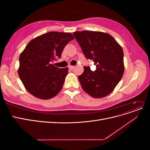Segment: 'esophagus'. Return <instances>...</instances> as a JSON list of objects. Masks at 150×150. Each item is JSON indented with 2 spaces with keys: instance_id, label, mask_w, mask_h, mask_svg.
<instances>
[{
  "instance_id": "obj_1",
  "label": "esophagus",
  "mask_w": 150,
  "mask_h": 150,
  "mask_svg": "<svg viewBox=\"0 0 150 150\" xmlns=\"http://www.w3.org/2000/svg\"><path fill=\"white\" fill-rule=\"evenodd\" d=\"M69 67V69H74V66H69V67Z\"/></svg>"
}]
</instances>
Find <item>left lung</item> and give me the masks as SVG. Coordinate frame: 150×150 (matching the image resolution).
<instances>
[{
  "mask_svg": "<svg viewBox=\"0 0 150 150\" xmlns=\"http://www.w3.org/2000/svg\"><path fill=\"white\" fill-rule=\"evenodd\" d=\"M85 57L93 60L96 69L84 66L78 79L83 89L91 96L101 98L110 94L124 74L123 51L111 35L99 31L73 33Z\"/></svg>",
  "mask_w": 150,
  "mask_h": 150,
  "instance_id": "left-lung-1",
  "label": "left lung"
}]
</instances>
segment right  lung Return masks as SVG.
<instances>
[{
	"label": "right lung",
	"mask_w": 150,
	"mask_h": 150,
	"mask_svg": "<svg viewBox=\"0 0 150 150\" xmlns=\"http://www.w3.org/2000/svg\"><path fill=\"white\" fill-rule=\"evenodd\" d=\"M74 39L70 33L49 32L31 40L19 56V78L25 88L34 96L51 99L59 93L68 67L51 64L60 58L67 44Z\"/></svg>",
	"instance_id": "obj_1"
}]
</instances>
